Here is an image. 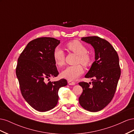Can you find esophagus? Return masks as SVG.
Masks as SVG:
<instances>
[{
    "label": "esophagus",
    "instance_id": "1",
    "mask_svg": "<svg viewBox=\"0 0 134 134\" xmlns=\"http://www.w3.org/2000/svg\"><path fill=\"white\" fill-rule=\"evenodd\" d=\"M68 83L69 84V85H71V86H74V85L75 84V82H71V81H70V80H68Z\"/></svg>",
    "mask_w": 134,
    "mask_h": 134
}]
</instances>
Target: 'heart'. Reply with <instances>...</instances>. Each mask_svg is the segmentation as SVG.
<instances>
[{"label":"heart","instance_id":"obj_1","mask_svg":"<svg viewBox=\"0 0 134 134\" xmlns=\"http://www.w3.org/2000/svg\"><path fill=\"white\" fill-rule=\"evenodd\" d=\"M66 47L70 51L78 55L77 63H80L84 65H88L91 62L90 55L87 54V48L84 44L77 40L69 42ZM53 58L55 64L58 66H62L64 64L65 54L62 48L56 47L53 52ZM83 68L80 64L74 66H69L62 72L61 75L64 78L69 80H75L83 73Z\"/></svg>","mask_w":134,"mask_h":134}]
</instances>
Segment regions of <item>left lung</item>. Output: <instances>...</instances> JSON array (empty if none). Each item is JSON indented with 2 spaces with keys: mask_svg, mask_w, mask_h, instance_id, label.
I'll use <instances>...</instances> for the list:
<instances>
[{
  "mask_svg": "<svg viewBox=\"0 0 134 134\" xmlns=\"http://www.w3.org/2000/svg\"><path fill=\"white\" fill-rule=\"evenodd\" d=\"M81 40L94 48L95 61L85 75L92 78V86L90 83H79L83 88L79 102L86 110L97 112L107 106L114 96L121 75L119 56L110 43L97 36L82 37Z\"/></svg>",
  "mask_w": 134,
  "mask_h": 134,
  "instance_id": "obj_1",
  "label": "left lung"
}]
</instances>
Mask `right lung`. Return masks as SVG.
Here are the masks:
<instances>
[{
    "label": "right lung",
    "instance_id": "1",
    "mask_svg": "<svg viewBox=\"0 0 134 134\" xmlns=\"http://www.w3.org/2000/svg\"><path fill=\"white\" fill-rule=\"evenodd\" d=\"M60 43V40L52 37L36 38L27 44L18 59L16 75L22 94L32 108L40 112L54 108L58 102L59 88L68 84L64 79L46 82L59 74L53 52Z\"/></svg>",
    "mask_w": 134,
    "mask_h": 134
}]
</instances>
